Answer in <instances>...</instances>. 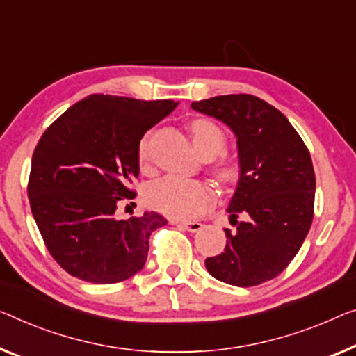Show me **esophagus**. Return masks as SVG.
Instances as JSON below:
<instances>
[{
	"mask_svg": "<svg viewBox=\"0 0 356 356\" xmlns=\"http://www.w3.org/2000/svg\"><path fill=\"white\" fill-rule=\"evenodd\" d=\"M174 224H177V225L182 227V229L192 232V233H196V232H200L201 229H203V224H201V222H198V220H193V222H188V220L179 222V220H176Z\"/></svg>",
	"mask_w": 356,
	"mask_h": 356,
	"instance_id": "34e87169",
	"label": "esophagus"
}]
</instances>
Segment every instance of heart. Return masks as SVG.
I'll return each instance as SVG.
<instances>
[{
  "instance_id": "b5f03b06",
  "label": "heart",
  "mask_w": 356,
  "mask_h": 356,
  "mask_svg": "<svg viewBox=\"0 0 356 356\" xmlns=\"http://www.w3.org/2000/svg\"><path fill=\"white\" fill-rule=\"evenodd\" d=\"M193 145L203 156H214L225 145V134L216 123L209 120H195L190 124ZM139 160H148V139L144 137L139 144ZM240 168L232 160L216 163L214 174L222 182H232L238 177ZM147 203L153 209L176 219H190L201 216L214 203V192L208 184L198 179H185L180 176H168L152 184L145 193Z\"/></svg>"
}]
</instances>
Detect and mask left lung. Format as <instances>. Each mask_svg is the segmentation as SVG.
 <instances>
[{
  "label": "left lung",
  "mask_w": 356,
  "mask_h": 356,
  "mask_svg": "<svg viewBox=\"0 0 356 356\" xmlns=\"http://www.w3.org/2000/svg\"><path fill=\"white\" fill-rule=\"evenodd\" d=\"M190 107L230 126L240 153V180L227 209L235 230L225 229L224 252L206 259V268L240 288L273 280L299 252L314 220L309 148L288 118L256 95H217Z\"/></svg>",
  "instance_id": "8db88e82"
}]
</instances>
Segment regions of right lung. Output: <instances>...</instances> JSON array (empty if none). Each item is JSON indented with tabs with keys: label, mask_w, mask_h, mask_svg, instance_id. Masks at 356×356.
<instances>
[{
	"label": "right lung",
	"mask_w": 356,
	"mask_h": 356,
	"mask_svg": "<svg viewBox=\"0 0 356 356\" xmlns=\"http://www.w3.org/2000/svg\"><path fill=\"white\" fill-rule=\"evenodd\" d=\"M179 102L92 94L72 105L41 136L31 158V214L54 261L88 283L113 284L144 268L156 212L115 217L136 198L139 144Z\"/></svg>",
	"instance_id": "add662e5"
}]
</instances>
